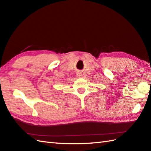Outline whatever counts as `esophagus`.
<instances>
[{
    "label": "esophagus",
    "mask_w": 151,
    "mask_h": 151,
    "mask_svg": "<svg viewBox=\"0 0 151 151\" xmlns=\"http://www.w3.org/2000/svg\"><path fill=\"white\" fill-rule=\"evenodd\" d=\"M76 75H77V76L79 78L82 77V75L81 73H76Z\"/></svg>",
    "instance_id": "34e87169"
}]
</instances>
